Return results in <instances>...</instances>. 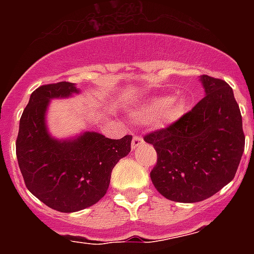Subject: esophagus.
Here are the masks:
<instances>
[{
	"instance_id": "obj_1",
	"label": "esophagus",
	"mask_w": 254,
	"mask_h": 254,
	"mask_svg": "<svg viewBox=\"0 0 254 254\" xmlns=\"http://www.w3.org/2000/svg\"><path fill=\"white\" fill-rule=\"evenodd\" d=\"M143 142V138L140 137V136H134L133 138H132V150H136L138 146H141Z\"/></svg>"
}]
</instances>
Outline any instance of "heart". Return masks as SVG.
<instances>
[{"mask_svg": "<svg viewBox=\"0 0 254 254\" xmlns=\"http://www.w3.org/2000/svg\"><path fill=\"white\" fill-rule=\"evenodd\" d=\"M187 111V99L177 95L174 98H154L133 113L134 121L140 123L154 122L159 127H165L177 122Z\"/></svg>", "mask_w": 254, "mask_h": 254, "instance_id": "b5f03b06", "label": "heart"}]
</instances>
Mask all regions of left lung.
Listing matches in <instances>:
<instances>
[{"label": "left lung", "instance_id": "1", "mask_svg": "<svg viewBox=\"0 0 254 254\" xmlns=\"http://www.w3.org/2000/svg\"><path fill=\"white\" fill-rule=\"evenodd\" d=\"M205 98L169 127L146 134L158 161L152 185L176 202H199L235 177L246 137L233 89L224 80L202 75Z\"/></svg>", "mask_w": 254, "mask_h": 254}]
</instances>
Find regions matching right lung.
I'll return each instance as SVG.
<instances>
[{
	"mask_svg": "<svg viewBox=\"0 0 254 254\" xmlns=\"http://www.w3.org/2000/svg\"><path fill=\"white\" fill-rule=\"evenodd\" d=\"M75 93V84L66 81L33 91L20 118L16 140L17 163L26 188L60 212H76L102 199L113 168L131 151L129 134L112 140L87 131L71 140L52 137L46 125L49 102Z\"/></svg>",
	"mask_w": 254,
	"mask_h": 254,
	"instance_id": "obj_1",
	"label": "right lung"
}]
</instances>
